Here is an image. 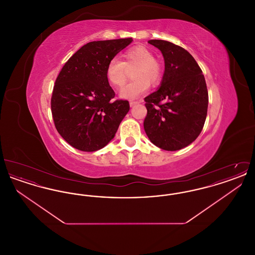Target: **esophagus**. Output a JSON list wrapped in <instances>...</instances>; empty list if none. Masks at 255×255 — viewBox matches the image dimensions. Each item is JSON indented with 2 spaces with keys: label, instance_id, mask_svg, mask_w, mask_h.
I'll return each instance as SVG.
<instances>
[{
  "label": "esophagus",
  "instance_id": "34e87169",
  "mask_svg": "<svg viewBox=\"0 0 255 255\" xmlns=\"http://www.w3.org/2000/svg\"><path fill=\"white\" fill-rule=\"evenodd\" d=\"M138 103H139V101H133V100H131V101H130V106H131V107H133V106L136 105V104H138Z\"/></svg>",
  "mask_w": 255,
  "mask_h": 255
}]
</instances>
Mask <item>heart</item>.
Returning <instances> with one entry per match:
<instances>
[{"label": "heart", "mask_w": 255, "mask_h": 255, "mask_svg": "<svg viewBox=\"0 0 255 255\" xmlns=\"http://www.w3.org/2000/svg\"><path fill=\"white\" fill-rule=\"evenodd\" d=\"M123 60L117 57L112 58L106 67V78L115 88H121L127 80V70L133 69V81L124 86L121 90V97L133 99L143 95L151 85H158L162 78V67L154 53L142 46L127 49L123 55Z\"/></svg>", "instance_id": "1"}]
</instances>
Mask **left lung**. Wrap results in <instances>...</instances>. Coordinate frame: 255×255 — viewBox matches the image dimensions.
I'll use <instances>...</instances> for the list:
<instances>
[{"label":"left lung","instance_id":"1","mask_svg":"<svg viewBox=\"0 0 255 255\" xmlns=\"http://www.w3.org/2000/svg\"><path fill=\"white\" fill-rule=\"evenodd\" d=\"M148 43L161 51L165 71L159 89L144 98V130L155 145L177 151L192 143L203 130L208 106L206 79L186 49L164 40Z\"/></svg>","mask_w":255,"mask_h":255}]
</instances>
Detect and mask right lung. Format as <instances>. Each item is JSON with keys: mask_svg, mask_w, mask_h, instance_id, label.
Returning a JSON list of instances; mask_svg holds the SVG:
<instances>
[{"mask_svg": "<svg viewBox=\"0 0 255 255\" xmlns=\"http://www.w3.org/2000/svg\"><path fill=\"white\" fill-rule=\"evenodd\" d=\"M132 38L94 41L65 63L53 87L51 114L56 130L74 148L94 152L107 145L130 110L127 100H114L106 78L112 58Z\"/></svg>", "mask_w": 255, "mask_h": 255, "instance_id": "add662e5", "label": "right lung"}]
</instances>
